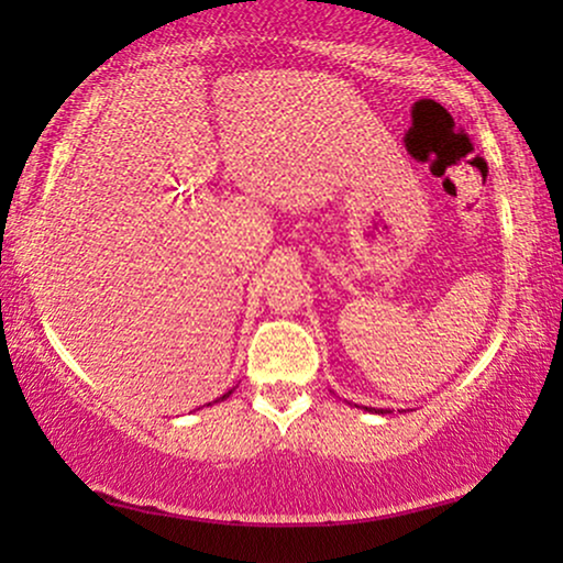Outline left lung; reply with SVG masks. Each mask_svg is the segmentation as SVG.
<instances>
[{"label":"left lung","instance_id":"obj_1","mask_svg":"<svg viewBox=\"0 0 563 563\" xmlns=\"http://www.w3.org/2000/svg\"><path fill=\"white\" fill-rule=\"evenodd\" d=\"M364 410H366V412H382V415L389 412V410H374V407H364Z\"/></svg>","mask_w":563,"mask_h":563}]
</instances>
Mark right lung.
Listing matches in <instances>:
<instances>
[{
  "instance_id": "right-lung-1",
  "label": "right lung",
  "mask_w": 563,
  "mask_h": 563,
  "mask_svg": "<svg viewBox=\"0 0 563 563\" xmlns=\"http://www.w3.org/2000/svg\"><path fill=\"white\" fill-rule=\"evenodd\" d=\"M230 395H233V389H230V391H225V395H222V397H220V399H228V397H230ZM214 402H218V399H214Z\"/></svg>"
}]
</instances>
